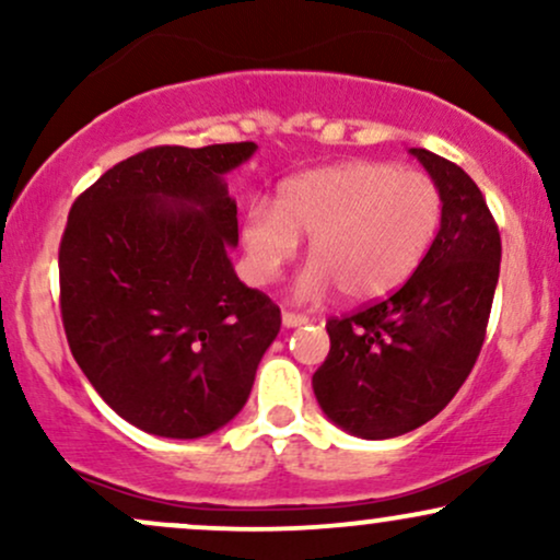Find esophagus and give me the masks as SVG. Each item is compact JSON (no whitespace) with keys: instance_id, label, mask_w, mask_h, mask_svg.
<instances>
[{"instance_id":"esophagus-1","label":"esophagus","mask_w":560,"mask_h":560,"mask_svg":"<svg viewBox=\"0 0 560 560\" xmlns=\"http://www.w3.org/2000/svg\"><path fill=\"white\" fill-rule=\"evenodd\" d=\"M281 324H284L287 329H298V326H305L307 324V318L300 316V313L284 311V313H281Z\"/></svg>"}]
</instances>
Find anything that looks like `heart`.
<instances>
[{
    "label": "heart",
    "mask_w": 560,
    "mask_h": 560,
    "mask_svg": "<svg viewBox=\"0 0 560 560\" xmlns=\"http://www.w3.org/2000/svg\"><path fill=\"white\" fill-rule=\"evenodd\" d=\"M442 195L434 178L392 163L324 165L284 178L276 208L253 202L242 242L260 281L273 279L307 240L311 262L294 294L313 300L334 287L345 300H382L400 289L434 244Z\"/></svg>",
    "instance_id": "b5f03b06"
}]
</instances>
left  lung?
<instances>
[{"mask_svg":"<svg viewBox=\"0 0 560 560\" xmlns=\"http://www.w3.org/2000/svg\"><path fill=\"white\" fill-rule=\"evenodd\" d=\"M442 195L427 258L387 300L326 324L331 350L313 374L324 416L361 440L432 421L471 374L500 276V231L464 168L410 150Z\"/></svg>","mask_w":560,"mask_h":560,"instance_id":"8db88e82","label":"left lung"}]
</instances>
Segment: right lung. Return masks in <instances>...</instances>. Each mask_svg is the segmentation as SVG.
<instances>
[{"label": "right lung", "instance_id": "right-lung-1", "mask_svg": "<svg viewBox=\"0 0 560 560\" xmlns=\"http://www.w3.org/2000/svg\"><path fill=\"white\" fill-rule=\"evenodd\" d=\"M240 144L152 147L110 168L70 208L60 242V307L70 352L120 419L197 440L247 402L281 329L266 294L242 284L226 173Z\"/></svg>", "mask_w": 560, "mask_h": 560}]
</instances>
